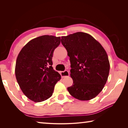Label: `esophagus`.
<instances>
[{"label": "esophagus", "instance_id": "1", "mask_svg": "<svg viewBox=\"0 0 128 128\" xmlns=\"http://www.w3.org/2000/svg\"><path fill=\"white\" fill-rule=\"evenodd\" d=\"M61 75L62 78H64L70 76V73L68 70H64V71L61 72Z\"/></svg>", "mask_w": 128, "mask_h": 128}]
</instances>
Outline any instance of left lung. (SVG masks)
<instances>
[{
    "label": "left lung",
    "mask_w": 128,
    "mask_h": 128,
    "mask_svg": "<svg viewBox=\"0 0 128 128\" xmlns=\"http://www.w3.org/2000/svg\"><path fill=\"white\" fill-rule=\"evenodd\" d=\"M61 43L67 51L73 83L67 88L73 97L90 100L100 93L106 84L110 64L104 48L95 38L84 32L61 36Z\"/></svg>",
    "instance_id": "8db88e82"
}]
</instances>
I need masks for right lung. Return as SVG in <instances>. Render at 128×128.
Wrapping results in <instances>:
<instances>
[{
    "label": "right lung",
    "instance_id": "obj_1",
    "mask_svg": "<svg viewBox=\"0 0 128 128\" xmlns=\"http://www.w3.org/2000/svg\"><path fill=\"white\" fill-rule=\"evenodd\" d=\"M60 36L44 35L26 44L17 58L16 80L27 97L36 102L52 96L61 75L52 67L54 51L60 44Z\"/></svg>",
    "mask_w": 128,
    "mask_h": 128
}]
</instances>
